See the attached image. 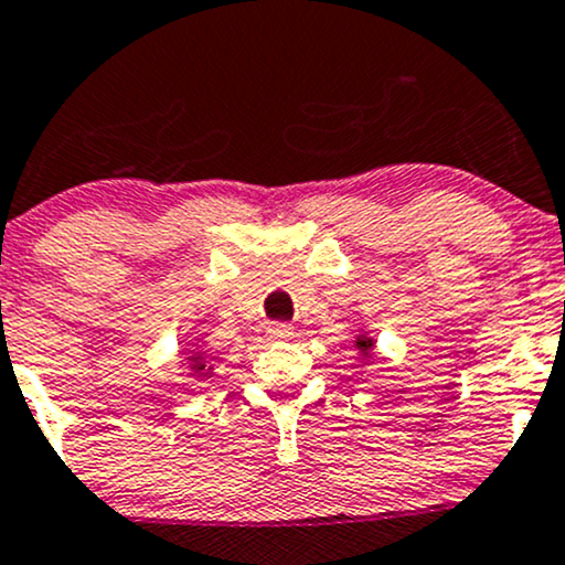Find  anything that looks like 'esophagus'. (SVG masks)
Here are the masks:
<instances>
[{
  "label": "esophagus",
  "mask_w": 565,
  "mask_h": 565,
  "mask_svg": "<svg viewBox=\"0 0 565 565\" xmlns=\"http://www.w3.org/2000/svg\"><path fill=\"white\" fill-rule=\"evenodd\" d=\"M266 333H269L275 341H288V339H294V328H290L288 322H269V328H266Z\"/></svg>",
  "instance_id": "obj_1"
}]
</instances>
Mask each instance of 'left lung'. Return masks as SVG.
Returning <instances> with one entry per match:
<instances>
[{"label":"left lung","mask_w":565,"mask_h":565,"mask_svg":"<svg viewBox=\"0 0 565 565\" xmlns=\"http://www.w3.org/2000/svg\"><path fill=\"white\" fill-rule=\"evenodd\" d=\"M354 347H358V350L367 358V354H371V350H373V339H367V335H360V339L354 341Z\"/></svg>","instance_id":"left-lung-1"}]
</instances>
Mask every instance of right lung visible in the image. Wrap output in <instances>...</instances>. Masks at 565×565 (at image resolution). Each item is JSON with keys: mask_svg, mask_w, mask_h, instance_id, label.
Segmentation results:
<instances>
[{"mask_svg": "<svg viewBox=\"0 0 565 565\" xmlns=\"http://www.w3.org/2000/svg\"><path fill=\"white\" fill-rule=\"evenodd\" d=\"M186 360H192V367H194V373H205V360H202V354L200 352H194L192 358H186Z\"/></svg>", "mask_w": 565, "mask_h": 565, "instance_id": "add662e5", "label": "right lung"}]
</instances>
